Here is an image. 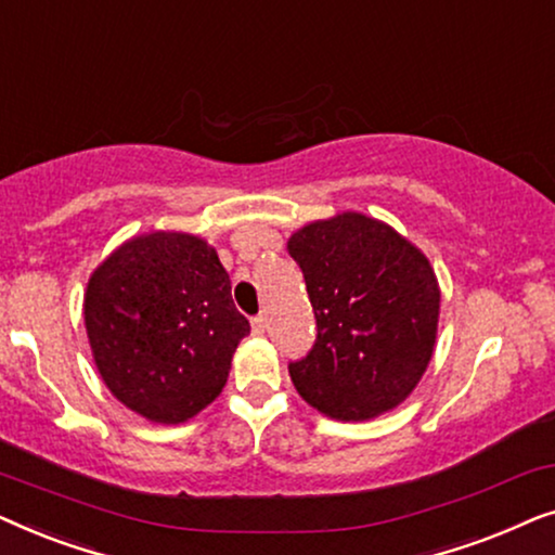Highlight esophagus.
Listing matches in <instances>:
<instances>
[{"instance_id":"34e87169","label":"esophagus","mask_w":555,"mask_h":555,"mask_svg":"<svg viewBox=\"0 0 555 555\" xmlns=\"http://www.w3.org/2000/svg\"><path fill=\"white\" fill-rule=\"evenodd\" d=\"M264 328H268V315L253 318V331L255 333H264Z\"/></svg>"}]
</instances>
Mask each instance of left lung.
I'll list each match as a JSON object with an SVG mask.
<instances>
[{
	"mask_svg": "<svg viewBox=\"0 0 555 555\" xmlns=\"http://www.w3.org/2000/svg\"><path fill=\"white\" fill-rule=\"evenodd\" d=\"M313 306V351L291 363L302 401L336 422H369L422 382L437 346L439 283L429 257L382 219L338 211L287 237Z\"/></svg>",
	"mask_w": 555,
	"mask_h": 555,
	"instance_id": "1",
	"label": "left lung"
}]
</instances>
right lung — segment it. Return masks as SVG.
<instances>
[{
	"label": "right lung",
	"instance_id": "right-lung-1",
	"mask_svg": "<svg viewBox=\"0 0 555 555\" xmlns=\"http://www.w3.org/2000/svg\"><path fill=\"white\" fill-rule=\"evenodd\" d=\"M82 318L108 391L166 427L194 420L222 393L249 333L217 249L177 230L120 242L90 272Z\"/></svg>",
	"mask_w": 555,
	"mask_h": 555
}]
</instances>
